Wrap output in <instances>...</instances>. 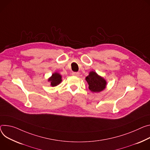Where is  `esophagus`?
Instances as JSON below:
<instances>
[{"instance_id": "34e87169", "label": "esophagus", "mask_w": 150, "mask_h": 150, "mask_svg": "<svg viewBox=\"0 0 150 150\" xmlns=\"http://www.w3.org/2000/svg\"><path fill=\"white\" fill-rule=\"evenodd\" d=\"M72 75L75 76H79V72H74L72 73Z\"/></svg>"}]
</instances>
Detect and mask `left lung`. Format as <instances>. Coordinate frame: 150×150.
Returning <instances> with one entry per match:
<instances>
[{
  "instance_id": "obj_1",
  "label": "left lung",
  "mask_w": 150,
  "mask_h": 150,
  "mask_svg": "<svg viewBox=\"0 0 150 150\" xmlns=\"http://www.w3.org/2000/svg\"><path fill=\"white\" fill-rule=\"evenodd\" d=\"M86 80L88 84L89 90L94 93H99L103 91L106 87V79L99 75L95 71H90Z\"/></svg>"
}]
</instances>
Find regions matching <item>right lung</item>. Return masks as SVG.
<instances>
[{
  "label": "right lung",
  "instance_id": "right-lung-1",
  "mask_svg": "<svg viewBox=\"0 0 150 150\" xmlns=\"http://www.w3.org/2000/svg\"><path fill=\"white\" fill-rule=\"evenodd\" d=\"M48 81L50 83V86L51 87H56L60 84L62 81V75L58 72H54L52 74L48 79Z\"/></svg>",
  "mask_w": 150,
  "mask_h": 150
}]
</instances>
